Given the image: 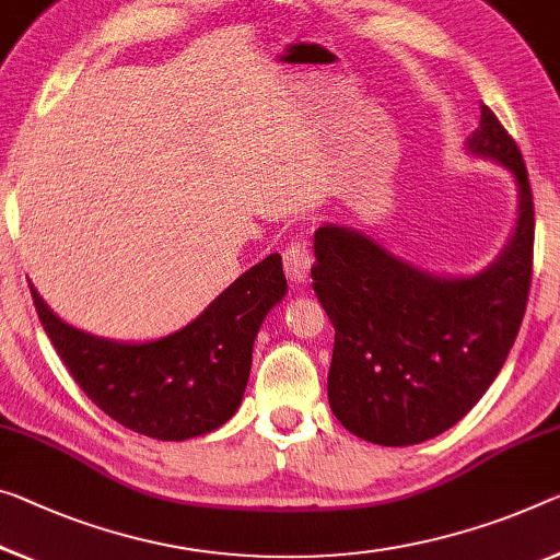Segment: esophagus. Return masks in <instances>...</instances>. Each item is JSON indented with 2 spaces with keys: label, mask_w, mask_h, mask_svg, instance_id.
<instances>
[{
  "label": "esophagus",
  "mask_w": 560,
  "mask_h": 560,
  "mask_svg": "<svg viewBox=\"0 0 560 560\" xmlns=\"http://www.w3.org/2000/svg\"><path fill=\"white\" fill-rule=\"evenodd\" d=\"M310 265H313V250L305 240H292L285 247V272L290 280H305L310 272Z\"/></svg>",
  "instance_id": "esophagus-1"
}]
</instances>
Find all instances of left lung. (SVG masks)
Instances as JSON below:
<instances>
[{
  "label": "left lung",
  "instance_id": "8db88e82",
  "mask_svg": "<svg viewBox=\"0 0 560 560\" xmlns=\"http://www.w3.org/2000/svg\"><path fill=\"white\" fill-rule=\"evenodd\" d=\"M468 150L518 183V225L503 255L472 278H435L363 232H315L313 288L335 328L328 398L352 435L416 445L453 428L495 381L526 313L533 278V192L513 137L480 105Z\"/></svg>",
  "mask_w": 560,
  "mask_h": 560
}]
</instances>
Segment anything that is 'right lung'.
<instances>
[{
    "label": "right lung",
    "mask_w": 560,
    "mask_h": 560,
    "mask_svg": "<svg viewBox=\"0 0 560 560\" xmlns=\"http://www.w3.org/2000/svg\"><path fill=\"white\" fill-rule=\"evenodd\" d=\"M30 290L47 338L94 406L140 435L187 441L235 416L250 377L255 335L285 295L288 280L272 253L183 330L137 346L70 328Z\"/></svg>",
    "instance_id": "obj_1"
}]
</instances>
